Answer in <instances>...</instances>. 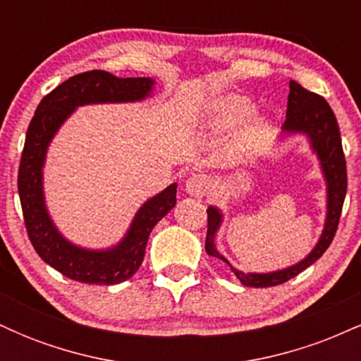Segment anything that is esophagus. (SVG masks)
Here are the masks:
<instances>
[{
    "label": "esophagus",
    "instance_id": "1",
    "mask_svg": "<svg viewBox=\"0 0 361 361\" xmlns=\"http://www.w3.org/2000/svg\"><path fill=\"white\" fill-rule=\"evenodd\" d=\"M210 188V178L204 175V173H193L186 178L185 181V190L186 193L192 195V197H202L209 192Z\"/></svg>",
    "mask_w": 361,
    "mask_h": 361
}]
</instances>
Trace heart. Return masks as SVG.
I'll use <instances>...</instances> for the list:
<instances>
[{
  "label": "heart",
  "instance_id": "1",
  "mask_svg": "<svg viewBox=\"0 0 361 361\" xmlns=\"http://www.w3.org/2000/svg\"><path fill=\"white\" fill-rule=\"evenodd\" d=\"M252 109H255V105L247 97L227 94V97L215 100L212 109H210V123L215 128L235 127L250 117ZM268 132H270V120L267 117L252 118L235 137V151L244 156L252 154L263 146Z\"/></svg>",
  "mask_w": 361,
  "mask_h": 361
}]
</instances>
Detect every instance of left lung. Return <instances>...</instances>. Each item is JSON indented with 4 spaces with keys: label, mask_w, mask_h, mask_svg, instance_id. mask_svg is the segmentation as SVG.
<instances>
[{
    "label": "left lung",
    "mask_w": 361,
    "mask_h": 361,
    "mask_svg": "<svg viewBox=\"0 0 361 361\" xmlns=\"http://www.w3.org/2000/svg\"><path fill=\"white\" fill-rule=\"evenodd\" d=\"M290 93L287 102V118L283 123V134H304L309 139L310 149L316 152L319 164H321L322 175H324L327 186V214L324 229L314 250L299 263L270 273H244L235 270L233 264L227 261L226 256L215 247V234L222 224V212L217 207L210 205L207 209V239L205 251L209 256L221 259L231 268V271L238 276L239 281L246 287L263 288L275 287L285 283L293 276L299 275L305 268L324 255V251L333 243L334 234L338 231L339 217H341L343 202L346 197L348 180H346V159L341 146V134H339L338 120L331 110L329 103L319 94L302 88L297 81L290 80Z\"/></svg>",
    "instance_id": "8db88e82"
}]
</instances>
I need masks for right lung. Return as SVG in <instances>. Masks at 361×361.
Wrapping results in <instances>:
<instances>
[{"mask_svg": "<svg viewBox=\"0 0 361 361\" xmlns=\"http://www.w3.org/2000/svg\"><path fill=\"white\" fill-rule=\"evenodd\" d=\"M154 85L151 78H117L94 69L69 78L37 106L20 159V204L37 255L68 279L97 285H117L130 279L142 264L152 227L176 205V183L144 202L118 244L109 250H86L57 231L45 207L42 169L49 144L78 106L140 102L151 97Z\"/></svg>", "mask_w": 361, "mask_h": 361, "instance_id": "right-lung-1", "label": "right lung"}]
</instances>
